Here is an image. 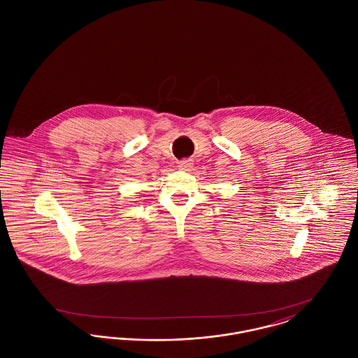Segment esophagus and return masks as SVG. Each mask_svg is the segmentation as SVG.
Returning a JSON list of instances; mask_svg holds the SVG:
<instances>
[{
	"label": "esophagus",
	"instance_id": "obj_1",
	"mask_svg": "<svg viewBox=\"0 0 358 358\" xmlns=\"http://www.w3.org/2000/svg\"><path fill=\"white\" fill-rule=\"evenodd\" d=\"M192 168H193V162H190V161H187V159H184V161H181V162L178 164V169H180V171H189Z\"/></svg>",
	"mask_w": 358,
	"mask_h": 358
}]
</instances>
